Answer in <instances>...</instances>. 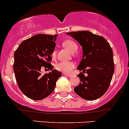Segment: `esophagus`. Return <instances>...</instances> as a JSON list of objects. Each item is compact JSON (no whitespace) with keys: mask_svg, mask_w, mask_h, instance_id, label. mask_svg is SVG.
Returning <instances> with one entry per match:
<instances>
[{"mask_svg":"<svg viewBox=\"0 0 129 129\" xmlns=\"http://www.w3.org/2000/svg\"><path fill=\"white\" fill-rule=\"evenodd\" d=\"M64 74V76H68V77H70V78H71V77H72L73 76V75L72 74H67V73H64L63 74Z\"/></svg>","mask_w":129,"mask_h":129,"instance_id":"esophagus-1","label":"esophagus"}]
</instances>
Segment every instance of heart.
Segmentation results:
<instances>
[{
  "mask_svg": "<svg viewBox=\"0 0 129 129\" xmlns=\"http://www.w3.org/2000/svg\"><path fill=\"white\" fill-rule=\"evenodd\" d=\"M63 46L67 48L71 53H74L78 50V46L72 40H66L63 42ZM56 56V51L54 50L51 53V56L54 58ZM75 67V64L72 61H61L57 63L55 68L58 71H61L63 73H69L73 70Z\"/></svg>",
  "mask_w": 129,
  "mask_h": 129,
  "instance_id": "1",
  "label": "heart"
}]
</instances>
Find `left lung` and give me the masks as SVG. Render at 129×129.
I'll list each match as a JSON object with an SVG mask.
<instances>
[{
	"mask_svg": "<svg viewBox=\"0 0 129 129\" xmlns=\"http://www.w3.org/2000/svg\"><path fill=\"white\" fill-rule=\"evenodd\" d=\"M66 34L78 42L83 49V58L78 66L83 72L78 75L81 82L74 87V92L86 100L98 99L107 91L114 72L112 48L104 37L90 31Z\"/></svg>",
	"mask_w": 129,
	"mask_h": 129,
	"instance_id": "8db88e82",
	"label": "left lung"
}]
</instances>
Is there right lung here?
Here are the masks:
<instances>
[{
    "label": "right lung",
    "instance_id": "right-lung-1",
    "mask_svg": "<svg viewBox=\"0 0 129 129\" xmlns=\"http://www.w3.org/2000/svg\"><path fill=\"white\" fill-rule=\"evenodd\" d=\"M58 35L38 34L23 41L14 53V71L20 89L28 98L42 100L53 92L61 73L50 64ZM51 69L42 75L41 68Z\"/></svg>",
    "mask_w": 129,
    "mask_h": 129
}]
</instances>
